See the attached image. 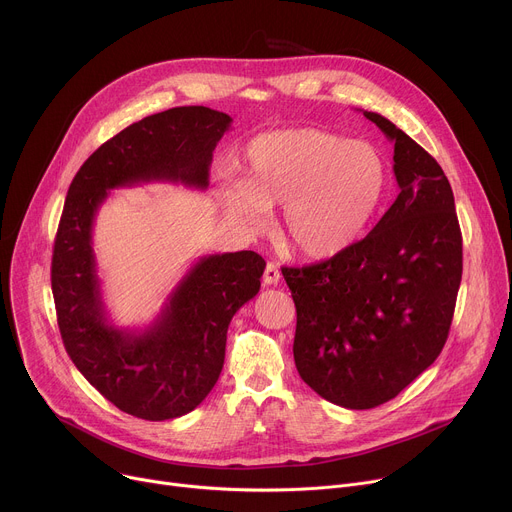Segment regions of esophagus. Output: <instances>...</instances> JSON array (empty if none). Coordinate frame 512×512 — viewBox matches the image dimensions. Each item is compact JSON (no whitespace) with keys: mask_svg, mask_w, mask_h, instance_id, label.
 Instances as JSON below:
<instances>
[{"mask_svg":"<svg viewBox=\"0 0 512 512\" xmlns=\"http://www.w3.org/2000/svg\"><path fill=\"white\" fill-rule=\"evenodd\" d=\"M279 279H281V273H279L277 265L275 263H267L265 271H263V283L265 285H277Z\"/></svg>","mask_w":512,"mask_h":512,"instance_id":"1","label":"esophagus"}]
</instances>
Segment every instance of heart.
Here are the masks:
<instances>
[{
  "label": "heart",
  "mask_w": 512,
  "mask_h": 512,
  "mask_svg": "<svg viewBox=\"0 0 512 512\" xmlns=\"http://www.w3.org/2000/svg\"><path fill=\"white\" fill-rule=\"evenodd\" d=\"M387 188L389 168L375 145L294 127L255 137L243 180L223 182L221 200L257 233L267 227V210L283 206V239L306 259L324 261L367 235Z\"/></svg>",
  "instance_id": "1"
}]
</instances>
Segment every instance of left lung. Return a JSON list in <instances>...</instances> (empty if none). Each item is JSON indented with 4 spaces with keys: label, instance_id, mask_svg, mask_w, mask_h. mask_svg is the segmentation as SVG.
Listing matches in <instances>:
<instances>
[{
    "label": "left lung",
    "instance_id": "1",
    "mask_svg": "<svg viewBox=\"0 0 512 512\" xmlns=\"http://www.w3.org/2000/svg\"><path fill=\"white\" fill-rule=\"evenodd\" d=\"M362 115L395 143L399 196L346 253L281 269L298 312V373L346 409L391 401L433 364L462 281V233L444 170L387 117Z\"/></svg>",
    "mask_w": 512,
    "mask_h": 512
}]
</instances>
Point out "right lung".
<instances>
[{
  "mask_svg": "<svg viewBox=\"0 0 512 512\" xmlns=\"http://www.w3.org/2000/svg\"><path fill=\"white\" fill-rule=\"evenodd\" d=\"M231 121L208 107L145 117L101 145L64 200L50 271L64 348L105 399L141 419H174L204 401L223 371L229 324L257 296L265 261L255 251L200 257L152 326L117 328L97 275L95 216L113 188L180 182L204 190L212 152Z\"/></svg>",
  "mask_w": 512,
  "mask_h": 512,
  "instance_id": "obj_1",
  "label": "right lung"
}]
</instances>
